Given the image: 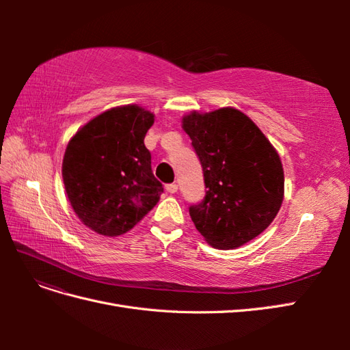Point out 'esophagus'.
<instances>
[{
  "mask_svg": "<svg viewBox=\"0 0 350 350\" xmlns=\"http://www.w3.org/2000/svg\"><path fill=\"white\" fill-rule=\"evenodd\" d=\"M166 191L171 193V194H175L178 191V185L176 184H167L166 185Z\"/></svg>",
  "mask_w": 350,
  "mask_h": 350,
  "instance_id": "34e87169",
  "label": "esophagus"
}]
</instances>
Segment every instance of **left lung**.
Wrapping results in <instances>:
<instances>
[{
	"label": "left lung",
	"instance_id": "left-lung-1",
	"mask_svg": "<svg viewBox=\"0 0 350 350\" xmlns=\"http://www.w3.org/2000/svg\"><path fill=\"white\" fill-rule=\"evenodd\" d=\"M183 129L203 166L206 197L189 207L197 230L219 250L258 237L276 217L284 196L279 153L243 112L220 108L183 116Z\"/></svg>",
	"mask_w": 350,
	"mask_h": 350
}]
</instances>
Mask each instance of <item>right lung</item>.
I'll return each instance as SVG.
<instances>
[{"label":"right lung","mask_w":350,"mask_h":350,"mask_svg":"<svg viewBox=\"0 0 350 350\" xmlns=\"http://www.w3.org/2000/svg\"><path fill=\"white\" fill-rule=\"evenodd\" d=\"M153 122L150 111L124 105L94 116L67 144L62 159L67 197L81 224L99 235L129 232L163 193L144 146Z\"/></svg>","instance_id":"add662e5"}]
</instances>
